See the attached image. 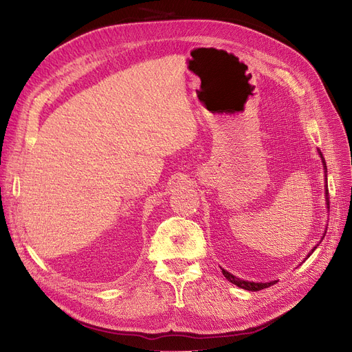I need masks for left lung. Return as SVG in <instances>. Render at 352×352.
I'll list each match as a JSON object with an SVG mask.
<instances>
[{
	"instance_id": "8db88e82",
	"label": "left lung",
	"mask_w": 352,
	"mask_h": 352,
	"mask_svg": "<svg viewBox=\"0 0 352 352\" xmlns=\"http://www.w3.org/2000/svg\"><path fill=\"white\" fill-rule=\"evenodd\" d=\"M318 153H319V156H320V159H322V166H323V173H325V202H327V208H329V199H328V175H327V163H325V159H323V156H322V153H320V150H318ZM325 234H327V231L323 232V235H322V238L320 240H323V236H325ZM316 247H318V244L312 248V251L309 252V256L312 254V252L316 250ZM307 256V257H309ZM306 257V258H307ZM221 270H222V274L227 277V280L228 282H231L232 285H235V286H238V287H241V289H244V290H250V292H258V290H261V289H265V287H270V286H273V285H276V282L273 280V282H269V283H257V282H248V280H243V278H240V277H236V276H234V274H231L230 272H227V270H223L222 267H221Z\"/></svg>"
}]
</instances>
